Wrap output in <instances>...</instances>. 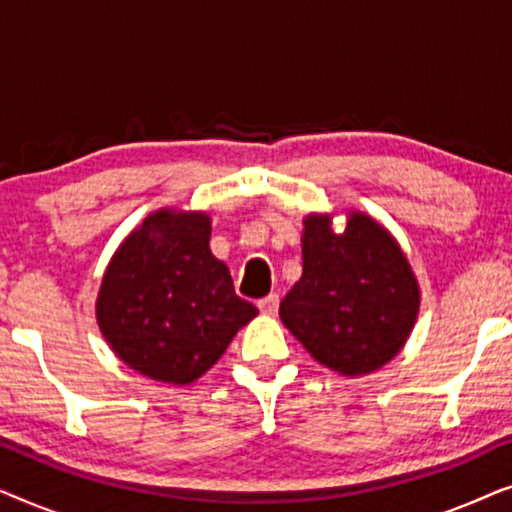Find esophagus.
Here are the masks:
<instances>
[{
  "label": "esophagus",
  "instance_id": "obj_1",
  "mask_svg": "<svg viewBox=\"0 0 512 512\" xmlns=\"http://www.w3.org/2000/svg\"><path fill=\"white\" fill-rule=\"evenodd\" d=\"M258 310H261L263 314H268V317L277 314V310H279V296H277V293H270V296L258 300Z\"/></svg>",
  "mask_w": 512,
  "mask_h": 512
}]
</instances>
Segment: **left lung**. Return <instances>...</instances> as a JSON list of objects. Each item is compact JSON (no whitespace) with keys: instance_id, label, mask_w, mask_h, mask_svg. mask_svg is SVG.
I'll return each instance as SVG.
<instances>
[{"instance_id":"1","label":"left lung","mask_w":512,"mask_h":512,"mask_svg":"<svg viewBox=\"0 0 512 512\" xmlns=\"http://www.w3.org/2000/svg\"><path fill=\"white\" fill-rule=\"evenodd\" d=\"M305 216L303 277L279 305L284 326L321 366L356 377L401 352L419 312V284L403 249L375 219Z\"/></svg>"}]
</instances>
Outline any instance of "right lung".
<instances>
[{
	"mask_svg": "<svg viewBox=\"0 0 512 512\" xmlns=\"http://www.w3.org/2000/svg\"><path fill=\"white\" fill-rule=\"evenodd\" d=\"M209 235L205 212L158 209L111 256L97 293V324L118 359L139 375L195 382L258 314L235 293Z\"/></svg>",
	"mask_w": 512,
	"mask_h": 512,
	"instance_id": "right-lung-1",
	"label": "right lung"
}]
</instances>
